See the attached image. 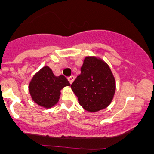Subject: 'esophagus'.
<instances>
[{"label": "esophagus", "mask_w": 154, "mask_h": 154, "mask_svg": "<svg viewBox=\"0 0 154 154\" xmlns=\"http://www.w3.org/2000/svg\"><path fill=\"white\" fill-rule=\"evenodd\" d=\"M74 79H75V77H74V76H73V75L70 76V77H68V81H69V83H71V84L73 83V81H74Z\"/></svg>", "instance_id": "1"}]
</instances>
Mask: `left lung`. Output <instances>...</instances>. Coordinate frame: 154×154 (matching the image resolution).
<instances>
[{
  "label": "left lung",
  "mask_w": 154,
  "mask_h": 154,
  "mask_svg": "<svg viewBox=\"0 0 154 154\" xmlns=\"http://www.w3.org/2000/svg\"><path fill=\"white\" fill-rule=\"evenodd\" d=\"M80 71L71 85L80 106L90 112L106 108L116 91V80L108 65L95 57H86Z\"/></svg>",
  "instance_id": "obj_1"
}]
</instances>
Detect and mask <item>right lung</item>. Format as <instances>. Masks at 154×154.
I'll list each match as a JSON object with an SVG mask.
<instances>
[{"label": "right lung", "mask_w": 154, "mask_h": 154, "mask_svg": "<svg viewBox=\"0 0 154 154\" xmlns=\"http://www.w3.org/2000/svg\"><path fill=\"white\" fill-rule=\"evenodd\" d=\"M69 86L66 77L63 75L57 77L51 68L45 66L32 78L29 84V91L35 103L48 109L59 101L60 90Z\"/></svg>", "instance_id": "obj_1"}]
</instances>
